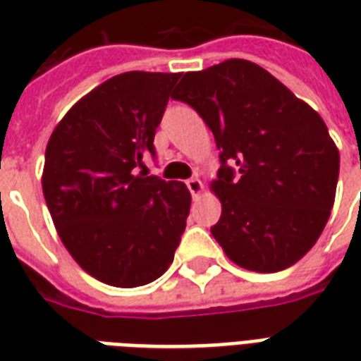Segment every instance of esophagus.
I'll return each mask as SVG.
<instances>
[{"label":"esophagus","instance_id":"obj_1","mask_svg":"<svg viewBox=\"0 0 361 361\" xmlns=\"http://www.w3.org/2000/svg\"><path fill=\"white\" fill-rule=\"evenodd\" d=\"M187 187H189V191H191V195L195 198H197L198 195L204 191L202 181L198 180V178H191V180H187Z\"/></svg>","mask_w":361,"mask_h":361}]
</instances>
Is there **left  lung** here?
Wrapping results in <instances>:
<instances>
[{
    "instance_id": "1",
    "label": "left lung",
    "mask_w": 361,
    "mask_h": 361,
    "mask_svg": "<svg viewBox=\"0 0 361 361\" xmlns=\"http://www.w3.org/2000/svg\"><path fill=\"white\" fill-rule=\"evenodd\" d=\"M206 121L223 166L212 228L240 268L274 274L309 252L336 200L339 149L317 110L260 65L226 59L185 73L172 93Z\"/></svg>"
}]
</instances>
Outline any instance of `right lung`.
I'll use <instances>...</instances> for the list:
<instances>
[{
  "label": "right lung",
  "instance_id": "1",
  "mask_svg": "<svg viewBox=\"0 0 361 361\" xmlns=\"http://www.w3.org/2000/svg\"><path fill=\"white\" fill-rule=\"evenodd\" d=\"M181 73L129 71L76 101L50 135L42 192L65 249L86 274L133 288L169 269L191 192L136 174Z\"/></svg>",
  "mask_w": 361,
  "mask_h": 361
}]
</instances>
